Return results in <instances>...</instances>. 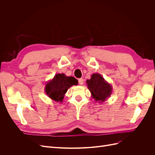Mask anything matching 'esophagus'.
Returning <instances> with one entry per match:
<instances>
[{"label": "esophagus", "instance_id": "esophagus-1", "mask_svg": "<svg viewBox=\"0 0 155 155\" xmlns=\"http://www.w3.org/2000/svg\"><path fill=\"white\" fill-rule=\"evenodd\" d=\"M78 81H79V85H83L84 81H83V79L82 78H80V79H78Z\"/></svg>", "mask_w": 155, "mask_h": 155}]
</instances>
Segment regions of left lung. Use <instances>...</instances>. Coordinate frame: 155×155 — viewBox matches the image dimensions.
I'll list each match as a JSON object with an SVG mask.
<instances>
[{
	"instance_id": "1",
	"label": "left lung",
	"mask_w": 155,
	"mask_h": 155,
	"mask_svg": "<svg viewBox=\"0 0 155 155\" xmlns=\"http://www.w3.org/2000/svg\"><path fill=\"white\" fill-rule=\"evenodd\" d=\"M87 87L95 101L103 103L109 98L112 92V87L101 74H93L90 79L87 80Z\"/></svg>"
}]
</instances>
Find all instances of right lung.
<instances>
[{
    "label": "right lung",
    "mask_w": 155,
    "mask_h": 155,
    "mask_svg": "<svg viewBox=\"0 0 155 155\" xmlns=\"http://www.w3.org/2000/svg\"><path fill=\"white\" fill-rule=\"evenodd\" d=\"M78 81L72 76H67L64 74L55 75L52 79L46 83L45 92L50 99L61 103L68 89L73 85H77Z\"/></svg>",
    "instance_id": "right-lung-1"
}]
</instances>
